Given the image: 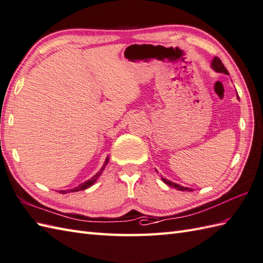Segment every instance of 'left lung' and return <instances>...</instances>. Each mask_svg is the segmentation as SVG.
<instances>
[{
    "mask_svg": "<svg viewBox=\"0 0 263 263\" xmlns=\"http://www.w3.org/2000/svg\"><path fill=\"white\" fill-rule=\"evenodd\" d=\"M212 68L214 69V70H216V71H218V72H224V74L229 75L228 69L225 68V66L223 65V63L221 62V59H219L218 57H214V59H213V62H212ZM237 97H239V95H237ZM162 181L164 182V184H167V185L170 186V187L178 189V191H182V192H185V191L192 192V191H193L192 188H186V187H184V186H180V185H178V184H175V182L170 181V180H167L166 178H162Z\"/></svg>",
    "mask_w": 263,
    "mask_h": 263,
    "instance_id": "left-lung-1",
    "label": "left lung"
}]
</instances>
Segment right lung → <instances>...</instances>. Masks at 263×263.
<instances>
[{
  "mask_svg": "<svg viewBox=\"0 0 263 263\" xmlns=\"http://www.w3.org/2000/svg\"><path fill=\"white\" fill-rule=\"evenodd\" d=\"M108 162V158H106V160H105V163H104V166H103V168L101 169V172L100 173H97L94 177H91V178L89 179V180H87V181H85V182H83V184H81L79 186H77V187H75V188H72V189H70V191H62V193L63 194H65V193H71V192H78V191H84V189H86V188H88V187H90L91 185L94 184V182L96 181V179L99 178V176L102 174V172L104 170V167L106 166V163Z\"/></svg>",
  "mask_w": 263,
  "mask_h": 263,
  "instance_id": "right-lung-1",
  "label": "right lung"
}]
</instances>
